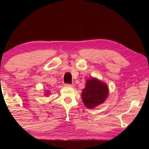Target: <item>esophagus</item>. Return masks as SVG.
Returning a JSON list of instances; mask_svg holds the SVG:
<instances>
[{"label": "esophagus", "mask_w": 149, "mask_h": 149, "mask_svg": "<svg viewBox=\"0 0 149 149\" xmlns=\"http://www.w3.org/2000/svg\"><path fill=\"white\" fill-rule=\"evenodd\" d=\"M65 85L66 87H72L73 86H74V85L73 84H65Z\"/></svg>", "instance_id": "34e87169"}]
</instances>
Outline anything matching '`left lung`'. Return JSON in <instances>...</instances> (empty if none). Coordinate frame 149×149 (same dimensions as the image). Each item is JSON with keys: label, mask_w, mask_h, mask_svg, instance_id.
<instances>
[{"label": "left lung", "mask_w": 149, "mask_h": 149, "mask_svg": "<svg viewBox=\"0 0 149 149\" xmlns=\"http://www.w3.org/2000/svg\"><path fill=\"white\" fill-rule=\"evenodd\" d=\"M108 93L109 91L105 83L94 77L89 78L83 89L82 100L85 107L91 109L104 102Z\"/></svg>", "instance_id": "8db88e82"}]
</instances>
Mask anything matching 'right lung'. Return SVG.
<instances>
[{
  "label": "right lung",
  "mask_w": 149,
  "mask_h": 149,
  "mask_svg": "<svg viewBox=\"0 0 149 149\" xmlns=\"http://www.w3.org/2000/svg\"><path fill=\"white\" fill-rule=\"evenodd\" d=\"M45 93H46V94H45L46 95H49V91H48V92H45Z\"/></svg>",
  "instance_id": "add662e5"
}]
</instances>
